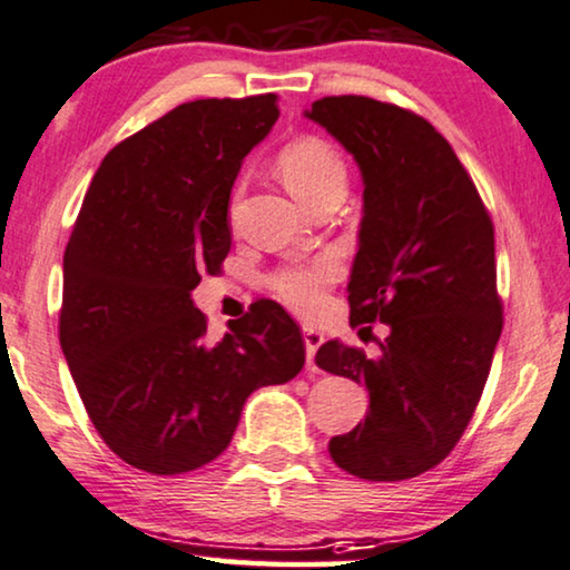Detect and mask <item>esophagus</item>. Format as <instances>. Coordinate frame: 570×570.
Here are the masks:
<instances>
[{"label": "esophagus", "instance_id": "obj_1", "mask_svg": "<svg viewBox=\"0 0 570 570\" xmlns=\"http://www.w3.org/2000/svg\"><path fill=\"white\" fill-rule=\"evenodd\" d=\"M303 342H305V360H308V367H316V350L324 344V334L318 332L316 326H303Z\"/></svg>", "mask_w": 570, "mask_h": 570}]
</instances>
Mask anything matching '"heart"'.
<instances>
[{
  "mask_svg": "<svg viewBox=\"0 0 570 570\" xmlns=\"http://www.w3.org/2000/svg\"><path fill=\"white\" fill-rule=\"evenodd\" d=\"M277 171L285 187L303 205H311L326 193H344L346 167L342 154L318 136H303L287 144L277 156ZM336 277L332 259H318L311 265L287 267L272 277V291L291 308L313 313L324 303V287Z\"/></svg>",
  "mask_w": 570,
  "mask_h": 570,
  "instance_id": "b5f03b06",
  "label": "heart"
}]
</instances>
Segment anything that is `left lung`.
Listing matches in <instances>:
<instances>
[{"mask_svg": "<svg viewBox=\"0 0 570 570\" xmlns=\"http://www.w3.org/2000/svg\"><path fill=\"white\" fill-rule=\"evenodd\" d=\"M352 154L362 220L352 324L381 321V354L332 340L316 365L365 385V422L328 442L365 481H406L450 455L489 377L501 336L493 226L463 164L424 118L344 95L303 112Z\"/></svg>", "mask_w": 570, "mask_h": 570, "instance_id": "obj_1", "label": "left lung"}]
</instances>
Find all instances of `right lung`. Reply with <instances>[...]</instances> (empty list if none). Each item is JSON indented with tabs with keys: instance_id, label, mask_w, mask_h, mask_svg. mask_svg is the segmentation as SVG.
I'll return each mask as SVG.
<instances>
[{
	"instance_id": "1",
	"label": "right lung",
	"mask_w": 570,
	"mask_h": 570,
	"mask_svg": "<svg viewBox=\"0 0 570 570\" xmlns=\"http://www.w3.org/2000/svg\"><path fill=\"white\" fill-rule=\"evenodd\" d=\"M279 118L277 97L195 100L105 156L63 252L59 336L100 436L156 475L228 448L257 387L293 381L301 328L259 303L208 342L193 291L230 249L228 200L244 156Z\"/></svg>"
}]
</instances>
